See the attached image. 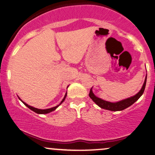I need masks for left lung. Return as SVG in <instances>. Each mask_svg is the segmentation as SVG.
Masks as SVG:
<instances>
[{"label": "left lung", "instance_id": "1", "mask_svg": "<svg viewBox=\"0 0 155 155\" xmlns=\"http://www.w3.org/2000/svg\"><path fill=\"white\" fill-rule=\"evenodd\" d=\"M146 82H147V77L145 78V80H144V82L143 84V86H142V89L140 90V91L138 92L137 95L133 96V97L127 98V99L123 100H122V101H120L117 102H107V101H105V100L100 99V98H98L97 97H96V96L94 95V93L92 92V88L90 89L89 96L91 98V99L93 100V101L95 102L98 106H99V107L102 108V109L111 110V111H120V110H123L124 109H126L127 107H130V105H132V104H134L137 100L141 97L144 91V89H145Z\"/></svg>", "mask_w": 155, "mask_h": 155}]
</instances>
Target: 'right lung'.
<instances>
[{"label":"right lung","mask_w":155,"mask_h":155,"mask_svg":"<svg viewBox=\"0 0 155 155\" xmlns=\"http://www.w3.org/2000/svg\"><path fill=\"white\" fill-rule=\"evenodd\" d=\"M66 96H67V93L65 94V97H64V98L63 99V100H62L61 101V102H60V103L58 104V105H57V106H55V107H52V108H50V109H46V110H41V109H37V108H35V107H31V106H30V105H28V104H27L26 103H25V102H23L21 100L22 102H23V103L25 104V106H27L29 108V109H31V110H33V111H34L35 112H36V113H38V114H47V113H49V112H53V111H54V110H55L56 108H57L58 106L60 105V104L62 103V102H63L64 100H65V97H66Z\"/></svg>","instance_id":"obj_1"}]
</instances>
